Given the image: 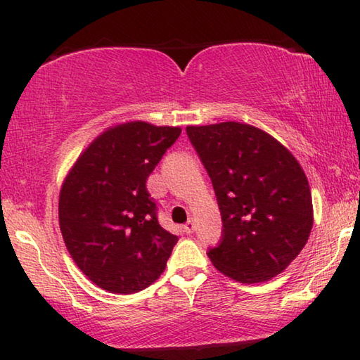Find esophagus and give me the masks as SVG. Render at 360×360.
<instances>
[{"mask_svg": "<svg viewBox=\"0 0 360 360\" xmlns=\"http://www.w3.org/2000/svg\"><path fill=\"white\" fill-rule=\"evenodd\" d=\"M193 230H195V222L193 221H187L186 224H184V231L186 233H193Z\"/></svg>", "mask_w": 360, "mask_h": 360, "instance_id": "34e87169", "label": "esophagus"}]
</instances>
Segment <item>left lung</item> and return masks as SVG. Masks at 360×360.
<instances>
[{
    "mask_svg": "<svg viewBox=\"0 0 360 360\" xmlns=\"http://www.w3.org/2000/svg\"><path fill=\"white\" fill-rule=\"evenodd\" d=\"M186 131L222 216L221 241L208 249V257L243 284L279 275L300 254L313 227L311 192L295 157L268 133L240 122Z\"/></svg>",
    "mask_w": 360,
    "mask_h": 360,
    "instance_id": "left-lung-1",
    "label": "left lung"
}]
</instances>
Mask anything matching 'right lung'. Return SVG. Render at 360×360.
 Here are the masks:
<instances>
[{"label": "right lung", "instance_id": "obj_1", "mask_svg": "<svg viewBox=\"0 0 360 360\" xmlns=\"http://www.w3.org/2000/svg\"><path fill=\"white\" fill-rule=\"evenodd\" d=\"M179 135L178 127L117 125L96 138L66 176L60 230L72 260L98 288L133 294L165 270L178 236L158 224L146 181Z\"/></svg>", "mask_w": 360, "mask_h": 360}]
</instances>
